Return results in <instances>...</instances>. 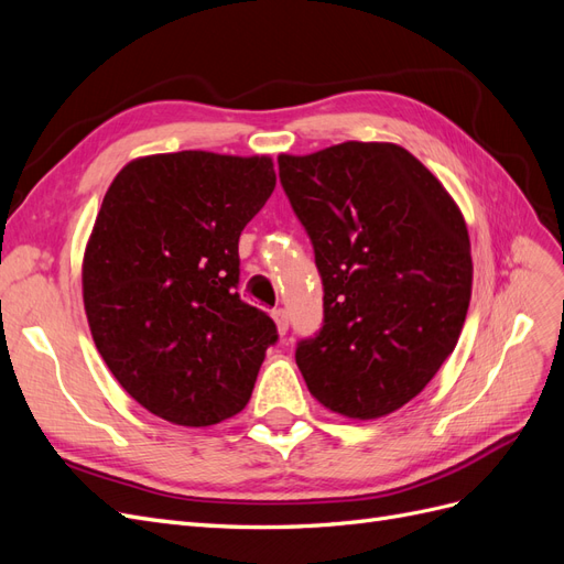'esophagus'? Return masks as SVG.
<instances>
[{
	"label": "esophagus",
	"mask_w": 564,
	"mask_h": 564,
	"mask_svg": "<svg viewBox=\"0 0 564 564\" xmlns=\"http://www.w3.org/2000/svg\"><path fill=\"white\" fill-rule=\"evenodd\" d=\"M272 319H275V324H278V332H280V334H284V332L289 329V317H286V311L275 308V311H272Z\"/></svg>",
	"instance_id": "esophagus-1"
}]
</instances>
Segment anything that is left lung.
<instances>
[{"label": "left lung", "instance_id": "obj_1", "mask_svg": "<svg viewBox=\"0 0 564 564\" xmlns=\"http://www.w3.org/2000/svg\"><path fill=\"white\" fill-rule=\"evenodd\" d=\"M278 164L324 284L322 329L296 348L305 386L352 421L398 412L464 329L473 289L464 214L395 143L346 141Z\"/></svg>", "mask_w": 564, "mask_h": 564}]
</instances>
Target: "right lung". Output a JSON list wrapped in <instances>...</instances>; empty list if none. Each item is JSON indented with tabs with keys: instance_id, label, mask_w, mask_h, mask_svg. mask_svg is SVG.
Wrapping results in <instances>:
<instances>
[{
	"instance_id": "1",
	"label": "right lung",
	"mask_w": 564,
	"mask_h": 564,
	"mask_svg": "<svg viewBox=\"0 0 564 564\" xmlns=\"http://www.w3.org/2000/svg\"><path fill=\"white\" fill-rule=\"evenodd\" d=\"M275 181L268 155L183 150L135 158L110 183L84 249V313L150 414L204 429L247 406L278 329L235 292L237 242Z\"/></svg>"
}]
</instances>
